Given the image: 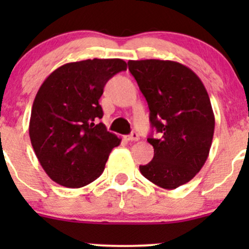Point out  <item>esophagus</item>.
I'll return each mask as SVG.
<instances>
[{
  "label": "esophagus",
  "instance_id": "1",
  "mask_svg": "<svg viewBox=\"0 0 249 249\" xmlns=\"http://www.w3.org/2000/svg\"><path fill=\"white\" fill-rule=\"evenodd\" d=\"M127 141H131V142H135V141H139L140 140V136L137 132H132L131 135H129V136L126 137Z\"/></svg>",
  "mask_w": 249,
  "mask_h": 249
}]
</instances>
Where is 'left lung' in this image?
Wrapping results in <instances>:
<instances>
[{"instance_id":"left-lung-1","label":"left lung","mask_w":249,"mask_h":249,"mask_svg":"<svg viewBox=\"0 0 249 249\" xmlns=\"http://www.w3.org/2000/svg\"><path fill=\"white\" fill-rule=\"evenodd\" d=\"M127 65L159 134L158 139L148 137L154 158L140 171L158 187L176 189L196 176L210 154L214 114L207 90L196 73L179 62L149 59Z\"/></svg>"}]
</instances>
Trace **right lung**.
<instances>
[{
    "instance_id": "right-lung-1",
    "label": "right lung",
    "mask_w": 249,
    "mask_h": 249,
    "mask_svg": "<svg viewBox=\"0 0 249 249\" xmlns=\"http://www.w3.org/2000/svg\"><path fill=\"white\" fill-rule=\"evenodd\" d=\"M122 59L69 62L53 71L37 91L29 134L46 173L62 187L82 188L104 172L120 139L107 131L99 100L107 80L126 70Z\"/></svg>"
}]
</instances>
